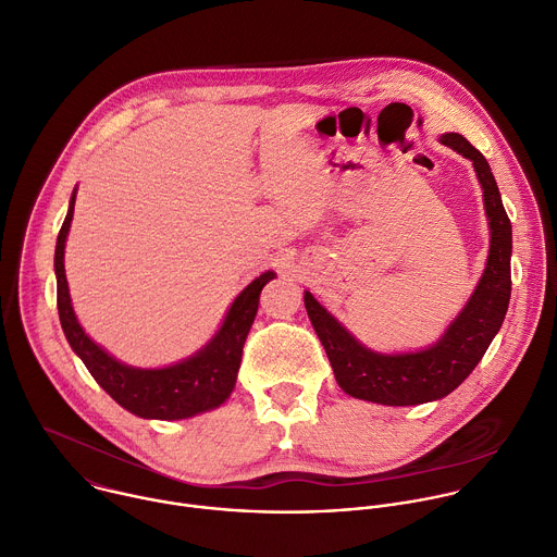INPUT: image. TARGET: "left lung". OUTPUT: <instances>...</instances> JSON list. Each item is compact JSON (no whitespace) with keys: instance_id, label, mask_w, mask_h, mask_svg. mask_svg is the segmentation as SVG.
Here are the masks:
<instances>
[{"instance_id":"obj_1","label":"left lung","mask_w":557,"mask_h":557,"mask_svg":"<svg viewBox=\"0 0 557 557\" xmlns=\"http://www.w3.org/2000/svg\"><path fill=\"white\" fill-rule=\"evenodd\" d=\"M440 144L472 161L483 189V209L490 228L485 270L444 335L429 348L416 352H376L363 346L342 326L313 296L305 292L309 320L326 350L337 385L352 398L407 407L422 405L450 394L485 355L498 333L511 294V224L485 157L461 135L446 133Z\"/></svg>"}]
</instances>
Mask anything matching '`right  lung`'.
<instances>
[{
	"instance_id": "add662e5",
	"label": "right lung",
	"mask_w": 557,
	"mask_h": 557,
	"mask_svg": "<svg viewBox=\"0 0 557 557\" xmlns=\"http://www.w3.org/2000/svg\"><path fill=\"white\" fill-rule=\"evenodd\" d=\"M74 205L76 189L57 239V302L65 337L91 376L115 403L146 420H183L224 405L235 389L244 344L259 309V294L276 274L268 270L244 287L231 302L218 333L191 357L163 368L122 363L85 333L72 307L65 276V242L74 220Z\"/></svg>"
}]
</instances>
